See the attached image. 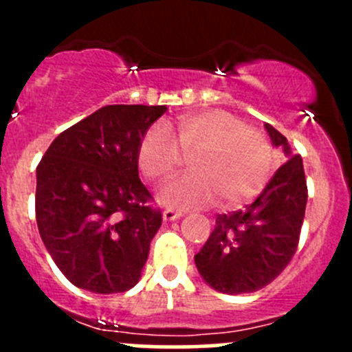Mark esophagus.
Here are the masks:
<instances>
[{
    "mask_svg": "<svg viewBox=\"0 0 352 352\" xmlns=\"http://www.w3.org/2000/svg\"><path fill=\"white\" fill-rule=\"evenodd\" d=\"M184 216L182 211H175V209H165L163 211V221H175Z\"/></svg>",
    "mask_w": 352,
    "mask_h": 352,
    "instance_id": "34e87169",
    "label": "esophagus"
}]
</instances>
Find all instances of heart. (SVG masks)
Masks as SVG:
<instances>
[{
    "mask_svg": "<svg viewBox=\"0 0 352 352\" xmlns=\"http://www.w3.org/2000/svg\"><path fill=\"white\" fill-rule=\"evenodd\" d=\"M173 140L162 126H151L138 146V166L151 182L168 179L190 156L192 172L162 187L158 201L179 209L219 202L226 208L245 204L265 186L272 168V148L257 131L225 110L186 113L172 127Z\"/></svg>",
    "mask_w": 352,
    "mask_h": 352,
    "instance_id": "1",
    "label": "heart"
}]
</instances>
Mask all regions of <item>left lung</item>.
Instances as JSON below:
<instances>
[{"label": "left lung", "instance_id": "1", "mask_svg": "<svg viewBox=\"0 0 352 352\" xmlns=\"http://www.w3.org/2000/svg\"><path fill=\"white\" fill-rule=\"evenodd\" d=\"M272 146L281 148L278 168L245 209L216 216L208 242L194 257L208 286L219 293H254L274 281L294 255L307 208L303 160L278 129L265 124Z\"/></svg>", "mask_w": 352, "mask_h": 352}]
</instances>
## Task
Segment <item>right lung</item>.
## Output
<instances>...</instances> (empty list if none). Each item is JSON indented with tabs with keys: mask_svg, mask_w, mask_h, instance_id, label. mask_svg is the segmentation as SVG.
Segmentation results:
<instances>
[{
	"mask_svg": "<svg viewBox=\"0 0 352 352\" xmlns=\"http://www.w3.org/2000/svg\"><path fill=\"white\" fill-rule=\"evenodd\" d=\"M166 105H105L63 131L37 166L35 218L59 271L91 293L138 285L162 226L138 146Z\"/></svg>",
	"mask_w": 352,
	"mask_h": 352,
	"instance_id": "obj_1",
	"label": "right lung"
}]
</instances>
